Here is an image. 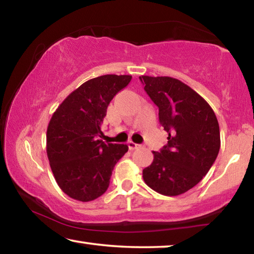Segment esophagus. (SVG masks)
<instances>
[{
  "mask_svg": "<svg viewBox=\"0 0 254 254\" xmlns=\"http://www.w3.org/2000/svg\"><path fill=\"white\" fill-rule=\"evenodd\" d=\"M127 145H128V149H130V150H135V149L141 147V144H136V143L133 142V141H128Z\"/></svg>",
  "mask_w": 254,
  "mask_h": 254,
  "instance_id": "34e87169",
  "label": "esophagus"
}]
</instances>
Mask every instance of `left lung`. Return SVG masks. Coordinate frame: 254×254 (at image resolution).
<instances>
[{
    "mask_svg": "<svg viewBox=\"0 0 254 254\" xmlns=\"http://www.w3.org/2000/svg\"><path fill=\"white\" fill-rule=\"evenodd\" d=\"M139 78L159 107V122L168 133V143L153 151L152 163L143 169V180L161 195H182L203 179L220 151L216 115L199 94L179 79Z\"/></svg>",
    "mask_w": 254,
    "mask_h": 254,
    "instance_id": "1",
    "label": "left lung"
}]
</instances>
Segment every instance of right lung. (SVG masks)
Listing matches in <instances>:
<instances>
[{"label":"right lung","mask_w":254,"mask_h":254,"mask_svg":"<svg viewBox=\"0 0 254 254\" xmlns=\"http://www.w3.org/2000/svg\"><path fill=\"white\" fill-rule=\"evenodd\" d=\"M131 75L89 79L58 106L47 128V156L60 189L71 198L91 201L109 188L114 166L128 147L100 140L106 110L131 81Z\"/></svg>","instance_id":"add662e5"}]
</instances>
